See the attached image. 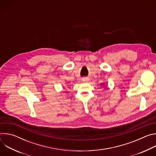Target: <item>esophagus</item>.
I'll return each instance as SVG.
<instances>
[{
  "instance_id": "obj_1",
  "label": "esophagus",
  "mask_w": 156,
  "mask_h": 156,
  "mask_svg": "<svg viewBox=\"0 0 156 156\" xmlns=\"http://www.w3.org/2000/svg\"><path fill=\"white\" fill-rule=\"evenodd\" d=\"M82 80H83V81H87V79L86 78H83Z\"/></svg>"
}]
</instances>
